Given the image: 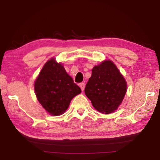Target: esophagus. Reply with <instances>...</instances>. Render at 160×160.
<instances>
[{
	"label": "esophagus",
	"mask_w": 160,
	"mask_h": 160,
	"mask_svg": "<svg viewBox=\"0 0 160 160\" xmlns=\"http://www.w3.org/2000/svg\"><path fill=\"white\" fill-rule=\"evenodd\" d=\"M79 87L81 88V89L82 91L84 90V88H85V83H79Z\"/></svg>",
	"instance_id": "34e87169"
}]
</instances>
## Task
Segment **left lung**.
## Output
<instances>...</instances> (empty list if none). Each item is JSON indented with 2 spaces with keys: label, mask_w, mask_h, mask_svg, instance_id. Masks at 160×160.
<instances>
[{
  "label": "left lung",
  "mask_w": 160,
  "mask_h": 160,
  "mask_svg": "<svg viewBox=\"0 0 160 160\" xmlns=\"http://www.w3.org/2000/svg\"><path fill=\"white\" fill-rule=\"evenodd\" d=\"M126 88V81L122 74L113 62L106 60L93 68L85 94L97 110L109 114L122 103Z\"/></svg>",
  "instance_id": "1"
}]
</instances>
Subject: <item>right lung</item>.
<instances>
[{
	"instance_id": "1",
	"label": "right lung",
	"mask_w": 160,
	"mask_h": 160,
	"mask_svg": "<svg viewBox=\"0 0 160 160\" xmlns=\"http://www.w3.org/2000/svg\"><path fill=\"white\" fill-rule=\"evenodd\" d=\"M34 90L39 103L54 116L66 112L71 100L81 92L62 64L53 58L42 68L35 81Z\"/></svg>"
}]
</instances>
